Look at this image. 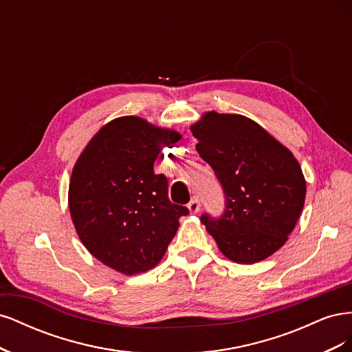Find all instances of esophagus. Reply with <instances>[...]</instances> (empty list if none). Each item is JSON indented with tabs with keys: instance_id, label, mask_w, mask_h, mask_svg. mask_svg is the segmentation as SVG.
<instances>
[{
	"instance_id": "obj_1",
	"label": "esophagus",
	"mask_w": 352,
	"mask_h": 352,
	"mask_svg": "<svg viewBox=\"0 0 352 352\" xmlns=\"http://www.w3.org/2000/svg\"><path fill=\"white\" fill-rule=\"evenodd\" d=\"M199 199L197 197H194L192 199H190V202L188 204V210L189 212H192V214H197V212L199 211Z\"/></svg>"
}]
</instances>
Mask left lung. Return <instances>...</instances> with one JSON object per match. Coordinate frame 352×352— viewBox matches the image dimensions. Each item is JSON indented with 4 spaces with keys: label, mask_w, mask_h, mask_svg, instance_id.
I'll list each match as a JSON object with an SVG mask.
<instances>
[{
    "label": "left lung",
    "mask_w": 352,
    "mask_h": 352,
    "mask_svg": "<svg viewBox=\"0 0 352 352\" xmlns=\"http://www.w3.org/2000/svg\"><path fill=\"white\" fill-rule=\"evenodd\" d=\"M197 151L225 189L220 219L202 225L220 252L238 264L263 261L280 250L301 216L305 177L298 160L257 122L207 111L190 124Z\"/></svg>",
    "instance_id": "left-lung-1"
}]
</instances>
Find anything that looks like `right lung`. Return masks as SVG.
Instances as JSON below:
<instances>
[{"label":"right lung","instance_id":"add662e5","mask_svg":"<svg viewBox=\"0 0 352 352\" xmlns=\"http://www.w3.org/2000/svg\"><path fill=\"white\" fill-rule=\"evenodd\" d=\"M182 135L142 117L104 124L83 148L69 184V210L82 243L107 267L133 276L162 261L188 208L168 199L154 173L160 151Z\"/></svg>","mask_w":352,"mask_h":352}]
</instances>
